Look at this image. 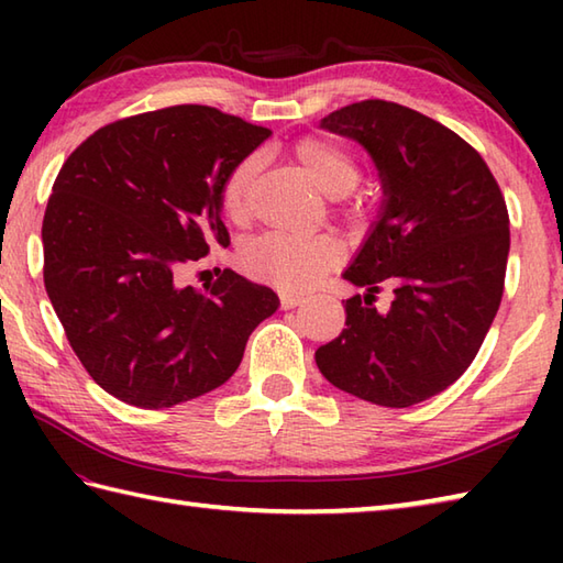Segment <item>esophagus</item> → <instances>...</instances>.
Returning <instances> with one entry per match:
<instances>
[{"mask_svg": "<svg viewBox=\"0 0 563 563\" xmlns=\"http://www.w3.org/2000/svg\"><path fill=\"white\" fill-rule=\"evenodd\" d=\"M280 302L285 309H292V307H300L305 302L302 295H290V292H283L280 295Z\"/></svg>", "mask_w": 563, "mask_h": 563, "instance_id": "1", "label": "esophagus"}]
</instances>
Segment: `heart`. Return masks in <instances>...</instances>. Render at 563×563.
Here are the masks:
<instances>
[{
	"label": "heart",
	"mask_w": 563,
	"mask_h": 563,
	"mask_svg": "<svg viewBox=\"0 0 563 563\" xmlns=\"http://www.w3.org/2000/svg\"><path fill=\"white\" fill-rule=\"evenodd\" d=\"M295 159L305 174L331 196L349 194L361 181V164L353 154L324 137H305L295 145ZM258 174V157H244L224 174L220 208L227 220L242 224L251 214V188ZM343 261V244L333 234L266 232L249 242L242 263L249 273L285 292H302Z\"/></svg>",
	"instance_id": "heart-1"
}]
</instances>
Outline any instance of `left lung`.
I'll return each mask as SVG.
<instances>
[{
    "label": "left lung",
    "mask_w": 563,
    "mask_h": 563,
    "mask_svg": "<svg viewBox=\"0 0 563 563\" xmlns=\"http://www.w3.org/2000/svg\"><path fill=\"white\" fill-rule=\"evenodd\" d=\"M321 128L373 154L385 208L343 273L367 295L345 300V329L314 357L333 387L391 409L435 397L479 353L500 307L508 208L482 154L401 103L365 99ZM395 288L387 316L374 292Z\"/></svg>",
    "instance_id": "left-lung-1"
}]
</instances>
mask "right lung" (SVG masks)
<instances>
[{"label":"right lung","mask_w":563,"mask_h":563,"mask_svg":"<svg viewBox=\"0 0 563 563\" xmlns=\"http://www.w3.org/2000/svg\"><path fill=\"white\" fill-rule=\"evenodd\" d=\"M268 128L181 103L99 128L59 169L43 218V283L79 363L140 409L224 385L278 295L224 271L202 290L184 266L230 244L220 184Z\"/></svg>","instance_id":"1"}]
</instances>
